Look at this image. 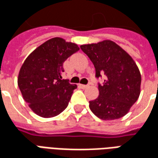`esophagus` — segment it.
Returning a JSON list of instances; mask_svg holds the SVG:
<instances>
[{
  "label": "esophagus",
  "mask_w": 158,
  "mask_h": 158,
  "mask_svg": "<svg viewBox=\"0 0 158 158\" xmlns=\"http://www.w3.org/2000/svg\"><path fill=\"white\" fill-rule=\"evenodd\" d=\"M79 86L80 88H82V89H85L87 87H89V85H81V84H79Z\"/></svg>",
  "instance_id": "esophagus-1"
}]
</instances>
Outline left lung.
Masks as SVG:
<instances>
[{
	"label": "left lung",
	"mask_w": 158,
	"mask_h": 158,
	"mask_svg": "<svg viewBox=\"0 0 158 158\" xmlns=\"http://www.w3.org/2000/svg\"><path fill=\"white\" fill-rule=\"evenodd\" d=\"M96 69V76H106L98 85L99 96L89 108L102 120H114L129 113L140 94L141 75L135 62L115 42L106 40L80 45Z\"/></svg>",
	"instance_id": "8db88e82"
}]
</instances>
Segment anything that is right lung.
<instances>
[{
    "label": "right lung",
    "instance_id": "obj_1",
    "mask_svg": "<svg viewBox=\"0 0 158 158\" xmlns=\"http://www.w3.org/2000/svg\"><path fill=\"white\" fill-rule=\"evenodd\" d=\"M79 50L75 43L55 37L38 46L23 62L18 85L24 101L38 116H57L68 106L77 85L61 79L62 66Z\"/></svg>",
    "mask_w": 158,
    "mask_h": 158
}]
</instances>
